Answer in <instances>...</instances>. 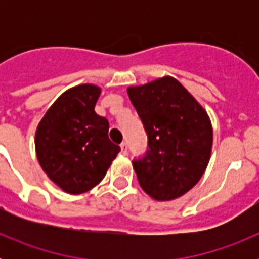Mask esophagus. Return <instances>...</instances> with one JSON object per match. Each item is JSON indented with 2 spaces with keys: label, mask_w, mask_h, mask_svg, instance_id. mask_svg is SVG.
<instances>
[{
  "label": "esophagus",
  "mask_w": 259,
  "mask_h": 259,
  "mask_svg": "<svg viewBox=\"0 0 259 259\" xmlns=\"http://www.w3.org/2000/svg\"><path fill=\"white\" fill-rule=\"evenodd\" d=\"M120 150H122V154H127V150H128V146H127V144L125 143H122L120 144Z\"/></svg>",
  "instance_id": "1"
}]
</instances>
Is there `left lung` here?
Instances as JSON below:
<instances>
[{
    "mask_svg": "<svg viewBox=\"0 0 259 259\" xmlns=\"http://www.w3.org/2000/svg\"><path fill=\"white\" fill-rule=\"evenodd\" d=\"M148 135L149 149L132 162L139 184L153 200L182 197L209 164L212 125L202 105L172 76L127 88Z\"/></svg>",
    "mask_w": 259,
    "mask_h": 259,
    "instance_id": "left-lung-1",
    "label": "left lung"
}]
</instances>
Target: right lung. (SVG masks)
<instances>
[{"mask_svg": "<svg viewBox=\"0 0 259 259\" xmlns=\"http://www.w3.org/2000/svg\"><path fill=\"white\" fill-rule=\"evenodd\" d=\"M101 88L80 84L62 93L38 123L35 149L48 178L68 194L91 191L104 179L120 148L109 122L95 111Z\"/></svg>", "mask_w": 259, "mask_h": 259, "instance_id": "1", "label": "right lung"}]
</instances>
